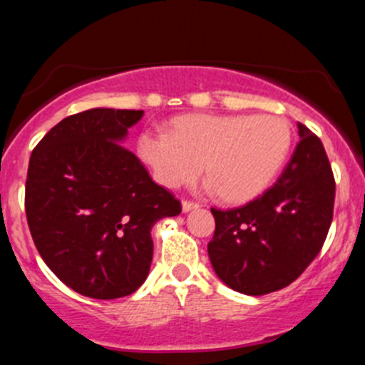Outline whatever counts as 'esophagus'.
Instances as JSON below:
<instances>
[{"instance_id": "1", "label": "esophagus", "mask_w": 365, "mask_h": 365, "mask_svg": "<svg viewBox=\"0 0 365 365\" xmlns=\"http://www.w3.org/2000/svg\"><path fill=\"white\" fill-rule=\"evenodd\" d=\"M200 205L197 204V202H190V200H184L182 202V212H190L193 211V209H198Z\"/></svg>"}]
</instances>
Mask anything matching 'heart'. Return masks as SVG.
Returning <instances> with one entry per match:
<instances>
[{
    "mask_svg": "<svg viewBox=\"0 0 365 365\" xmlns=\"http://www.w3.org/2000/svg\"><path fill=\"white\" fill-rule=\"evenodd\" d=\"M291 149V128L277 115H182L172 131H143L138 154L154 179L179 187L205 174L204 190L243 204L259 197Z\"/></svg>",
    "mask_w": 365,
    "mask_h": 365,
    "instance_id": "1",
    "label": "heart"
}]
</instances>
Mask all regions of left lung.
<instances>
[{"mask_svg":"<svg viewBox=\"0 0 365 365\" xmlns=\"http://www.w3.org/2000/svg\"><path fill=\"white\" fill-rule=\"evenodd\" d=\"M298 142L279 181L241 207L211 209L212 269L237 293L261 297L289 286L314 261L334 215L335 181L321 140L298 124Z\"/></svg>","mask_w":365,"mask_h":365,"instance_id":"1","label":"left lung"}]
</instances>
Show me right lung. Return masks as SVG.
Instances as JSON below:
<instances>
[{"label":"right lung","instance_id":"add662e5","mask_svg":"<svg viewBox=\"0 0 365 365\" xmlns=\"http://www.w3.org/2000/svg\"><path fill=\"white\" fill-rule=\"evenodd\" d=\"M142 110L92 108L58 122L31 153L26 218L48 268L97 300L133 294L153 262L150 229L181 202L120 145Z\"/></svg>","mask_w":365,"mask_h":365}]
</instances>
